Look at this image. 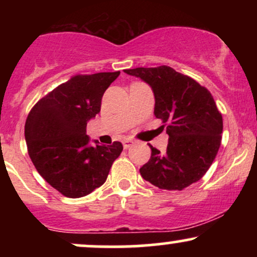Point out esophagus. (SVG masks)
<instances>
[{"instance_id":"esophagus-1","label":"esophagus","mask_w":257,"mask_h":257,"mask_svg":"<svg viewBox=\"0 0 257 257\" xmlns=\"http://www.w3.org/2000/svg\"><path fill=\"white\" fill-rule=\"evenodd\" d=\"M133 145H134V141L131 140V139H125V140L123 141V147H124L125 150H128L129 147H132Z\"/></svg>"}]
</instances>
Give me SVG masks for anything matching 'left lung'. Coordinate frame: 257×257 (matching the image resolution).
<instances>
[{
	"label": "left lung",
	"instance_id": "1",
	"mask_svg": "<svg viewBox=\"0 0 257 257\" xmlns=\"http://www.w3.org/2000/svg\"><path fill=\"white\" fill-rule=\"evenodd\" d=\"M125 73L146 82L155 94V116L167 125V152L151 147L140 168L146 181L162 190L181 191L203 178L221 145L222 116L205 87L172 67H137ZM164 125H162L164 128Z\"/></svg>",
	"mask_w": 257,
	"mask_h": 257
}]
</instances>
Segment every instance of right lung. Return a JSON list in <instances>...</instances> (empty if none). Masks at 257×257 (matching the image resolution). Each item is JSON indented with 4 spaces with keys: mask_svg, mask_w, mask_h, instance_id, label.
<instances>
[{
    "mask_svg": "<svg viewBox=\"0 0 257 257\" xmlns=\"http://www.w3.org/2000/svg\"><path fill=\"white\" fill-rule=\"evenodd\" d=\"M116 72L76 75L58 85L31 108L25 140L32 163L52 187L69 198L93 192L107 179L123 146L89 144L85 128L100 112L105 90Z\"/></svg>",
    "mask_w": 257,
    "mask_h": 257,
    "instance_id": "1",
    "label": "right lung"
}]
</instances>
